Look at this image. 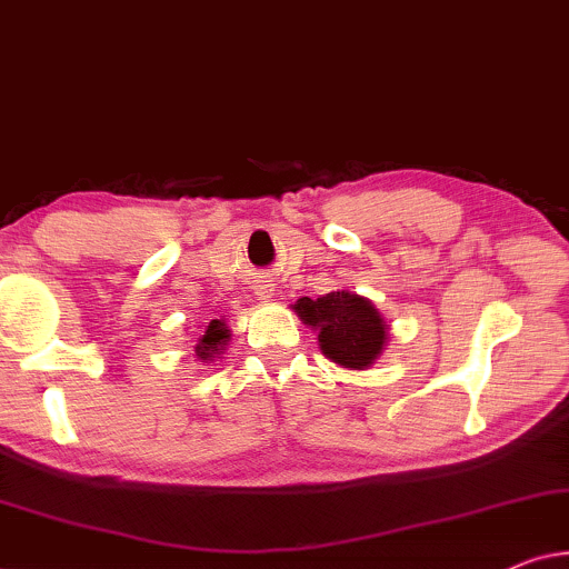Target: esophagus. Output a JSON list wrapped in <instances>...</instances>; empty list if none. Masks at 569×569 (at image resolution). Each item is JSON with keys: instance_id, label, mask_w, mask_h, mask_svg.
<instances>
[{"instance_id": "obj_1", "label": "esophagus", "mask_w": 569, "mask_h": 569, "mask_svg": "<svg viewBox=\"0 0 569 569\" xmlns=\"http://www.w3.org/2000/svg\"><path fill=\"white\" fill-rule=\"evenodd\" d=\"M260 296H266V299H270V293H268V291H262Z\"/></svg>"}]
</instances>
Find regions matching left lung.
Returning <instances> with one entry per match:
<instances>
[{
  "instance_id": "8db88e82",
  "label": "left lung",
  "mask_w": 569,
  "mask_h": 569,
  "mask_svg": "<svg viewBox=\"0 0 569 569\" xmlns=\"http://www.w3.org/2000/svg\"><path fill=\"white\" fill-rule=\"evenodd\" d=\"M303 325L319 330V348L327 358L346 368H366L376 361L387 342V325L363 296L332 291L293 303Z\"/></svg>"
}]
</instances>
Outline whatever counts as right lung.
I'll use <instances>...</instances> for the list:
<instances>
[{"label":"right lung","mask_w":569,"mask_h":569,"mask_svg":"<svg viewBox=\"0 0 569 569\" xmlns=\"http://www.w3.org/2000/svg\"><path fill=\"white\" fill-rule=\"evenodd\" d=\"M227 340H229V330L227 325H223V319H211L201 342L196 346V356L201 358V361H211L216 353H221L223 346H227Z\"/></svg>","instance_id":"1"}]
</instances>
